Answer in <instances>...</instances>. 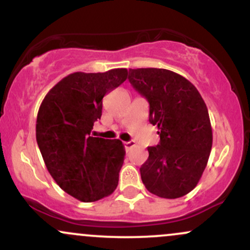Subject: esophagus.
Returning <instances> with one entry per match:
<instances>
[{"mask_svg":"<svg viewBox=\"0 0 250 250\" xmlns=\"http://www.w3.org/2000/svg\"><path fill=\"white\" fill-rule=\"evenodd\" d=\"M135 146V141H128V142H125V148L127 149H130V148H133Z\"/></svg>","mask_w":250,"mask_h":250,"instance_id":"esophagus-1","label":"esophagus"}]
</instances>
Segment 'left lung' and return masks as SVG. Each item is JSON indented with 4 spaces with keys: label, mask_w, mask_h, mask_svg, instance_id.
Masks as SVG:
<instances>
[{
    "label": "left lung",
    "mask_w": 250,
    "mask_h": 250,
    "mask_svg": "<svg viewBox=\"0 0 250 250\" xmlns=\"http://www.w3.org/2000/svg\"><path fill=\"white\" fill-rule=\"evenodd\" d=\"M129 82L149 102V122L160 143L148 147L140 168L143 185L163 199L185 196L196 187L207 166L213 131L199 90L180 74L159 68L129 69Z\"/></svg>",
    "instance_id": "1"
}]
</instances>
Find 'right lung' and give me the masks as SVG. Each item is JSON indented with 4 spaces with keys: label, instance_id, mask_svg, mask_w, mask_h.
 Here are the masks:
<instances>
[{
    "label": "right lung",
    "instance_id": "right-lung-1",
    "mask_svg": "<svg viewBox=\"0 0 250 250\" xmlns=\"http://www.w3.org/2000/svg\"><path fill=\"white\" fill-rule=\"evenodd\" d=\"M128 70L73 73L48 91L36 120V141L55 182L82 202L114 193L125 160L120 140L96 137L94 122L101 119L102 99L127 80Z\"/></svg>",
    "mask_w": 250,
    "mask_h": 250
}]
</instances>
